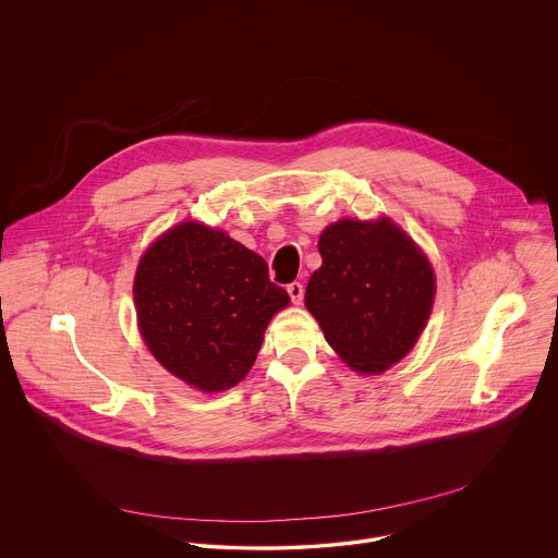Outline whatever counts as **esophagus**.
Wrapping results in <instances>:
<instances>
[{"label":"esophagus","instance_id":"esophagus-1","mask_svg":"<svg viewBox=\"0 0 558 558\" xmlns=\"http://www.w3.org/2000/svg\"><path fill=\"white\" fill-rule=\"evenodd\" d=\"M288 294H290V299H292L294 305H301V303H303V294H305L303 283H301V281L290 283V286H288Z\"/></svg>","mask_w":558,"mask_h":558}]
</instances>
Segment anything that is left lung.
<instances>
[{"label": "left lung", "mask_w": 558, "mask_h": 558, "mask_svg": "<svg viewBox=\"0 0 558 558\" xmlns=\"http://www.w3.org/2000/svg\"><path fill=\"white\" fill-rule=\"evenodd\" d=\"M322 266L305 305L330 348L359 374L401 361L432 314L436 279L429 259L389 217L341 219L318 242Z\"/></svg>", "instance_id": "left-lung-1"}]
</instances>
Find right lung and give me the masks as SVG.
<instances>
[{"mask_svg": "<svg viewBox=\"0 0 558 558\" xmlns=\"http://www.w3.org/2000/svg\"><path fill=\"white\" fill-rule=\"evenodd\" d=\"M140 332L160 365L206 391L248 374L277 312L290 305L255 251L223 230L184 221L142 255L135 283Z\"/></svg>", "mask_w": 558, "mask_h": 558, "instance_id": "right-lung-1", "label": "right lung"}]
</instances>
